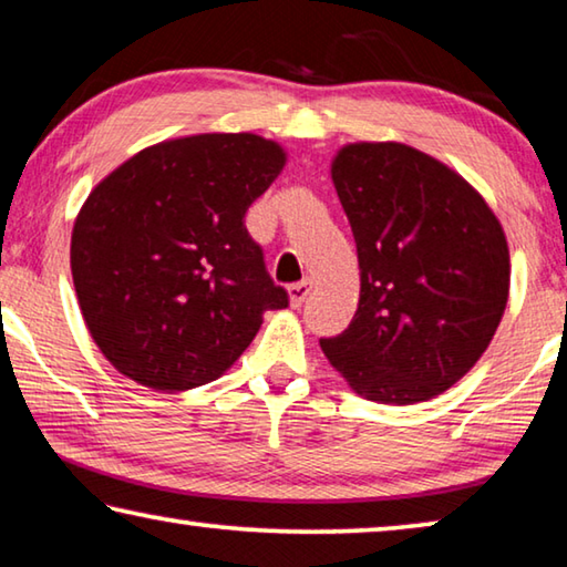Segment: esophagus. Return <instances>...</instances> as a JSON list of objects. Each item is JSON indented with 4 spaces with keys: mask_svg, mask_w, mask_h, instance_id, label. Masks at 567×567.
<instances>
[{
    "mask_svg": "<svg viewBox=\"0 0 567 567\" xmlns=\"http://www.w3.org/2000/svg\"><path fill=\"white\" fill-rule=\"evenodd\" d=\"M312 292V282L310 280H302V282H295L287 287V295H290V305L292 307H300L307 297Z\"/></svg>",
    "mask_w": 567,
    "mask_h": 567,
    "instance_id": "1",
    "label": "esophagus"
}]
</instances>
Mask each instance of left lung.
Returning <instances> with one entry per match:
<instances>
[{"label":"left lung","mask_w":567,"mask_h":567,"mask_svg":"<svg viewBox=\"0 0 567 567\" xmlns=\"http://www.w3.org/2000/svg\"><path fill=\"white\" fill-rule=\"evenodd\" d=\"M330 172L358 245L360 302L348 330L320 340L324 358L372 402L433 400L503 320V225L467 179L402 142L344 145Z\"/></svg>","instance_id":"obj_1"}]
</instances>
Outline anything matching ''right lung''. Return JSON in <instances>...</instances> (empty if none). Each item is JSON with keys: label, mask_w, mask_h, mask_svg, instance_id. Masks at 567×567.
<instances>
[{"label": "right lung", "mask_w": 567, "mask_h": 567, "mask_svg": "<svg viewBox=\"0 0 567 567\" xmlns=\"http://www.w3.org/2000/svg\"><path fill=\"white\" fill-rule=\"evenodd\" d=\"M287 152L252 132L159 142L110 172L74 219L70 265L92 340L137 385L182 392L233 368L287 292L245 213Z\"/></svg>", "instance_id": "right-lung-1"}]
</instances>
